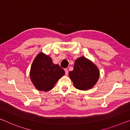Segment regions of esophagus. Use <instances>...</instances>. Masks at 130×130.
Returning <instances> with one entry per match:
<instances>
[{"instance_id": "esophagus-1", "label": "esophagus", "mask_w": 130, "mask_h": 130, "mask_svg": "<svg viewBox=\"0 0 130 130\" xmlns=\"http://www.w3.org/2000/svg\"><path fill=\"white\" fill-rule=\"evenodd\" d=\"M65 74L66 75H68V70L67 69H65Z\"/></svg>"}]
</instances>
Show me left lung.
<instances>
[{"label": "left lung", "mask_w": 130, "mask_h": 130, "mask_svg": "<svg viewBox=\"0 0 130 130\" xmlns=\"http://www.w3.org/2000/svg\"><path fill=\"white\" fill-rule=\"evenodd\" d=\"M69 76L76 88L85 91L96 84L100 73L98 68L91 61L81 57L76 60L73 70L69 72Z\"/></svg>", "instance_id": "obj_1"}]
</instances>
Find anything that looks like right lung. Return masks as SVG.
<instances>
[{
  "instance_id": "1",
  "label": "right lung",
  "mask_w": 130,
  "mask_h": 130,
  "mask_svg": "<svg viewBox=\"0 0 130 130\" xmlns=\"http://www.w3.org/2000/svg\"><path fill=\"white\" fill-rule=\"evenodd\" d=\"M64 74L62 68L58 64H54L50 56L39 53L32 62L30 76L36 89L47 92L53 88L57 81Z\"/></svg>"
}]
</instances>
